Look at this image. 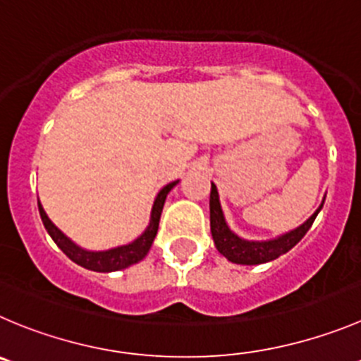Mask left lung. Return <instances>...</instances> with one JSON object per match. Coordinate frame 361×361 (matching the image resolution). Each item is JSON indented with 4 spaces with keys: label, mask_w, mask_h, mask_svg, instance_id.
I'll use <instances>...</instances> for the list:
<instances>
[{
    "label": "left lung",
    "mask_w": 361,
    "mask_h": 361,
    "mask_svg": "<svg viewBox=\"0 0 361 361\" xmlns=\"http://www.w3.org/2000/svg\"><path fill=\"white\" fill-rule=\"evenodd\" d=\"M322 204H324V202H322ZM209 207H211V234L212 239H214V245L216 248H218V252L221 253L223 257H226L230 262L253 266V264H264L269 262V260L278 259L280 255L289 252L290 248H294V246L303 239V235L308 232V228L312 226L314 219L317 218L322 205L303 223V225L298 226L296 230H293V232H289V234L286 235H281V238L274 239V241L264 243L245 241V239L238 238V235L226 226L221 207H219L218 190H216L214 184H211V200H209Z\"/></svg>",
    "instance_id": "8db88e82"
}]
</instances>
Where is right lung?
I'll return each instance as SVG.
<instances>
[{
  "mask_svg": "<svg viewBox=\"0 0 361 361\" xmlns=\"http://www.w3.org/2000/svg\"><path fill=\"white\" fill-rule=\"evenodd\" d=\"M175 184H177V180H175V183H170L168 186H164L163 190L159 191L156 202H154L152 216H150V225L147 226L145 232H143L136 241H133L131 245L120 246V248H115V250H108V252H87V250H81L80 246H75L71 239L65 238L60 230L51 223V219L47 218V214L44 212L40 202H39V212H40V218H42L44 226H46V230L49 232L51 238H53V241L56 243L58 248H60L61 252L72 260V262L80 264V266L87 267V269L99 271V273H109V271H118L127 266H131V264L140 262V260L149 253L150 246H152L154 243V238H156L157 234V228H159V218H161V212H163V205H164V200H166V195L170 193V190L175 186Z\"/></svg>",
  "mask_w": 361,
  "mask_h": 361,
  "instance_id": "right-lung-1",
  "label": "right lung"
}]
</instances>
